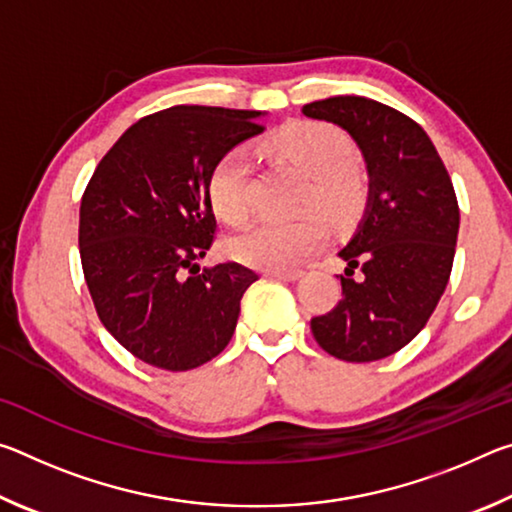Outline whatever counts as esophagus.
Masks as SVG:
<instances>
[{
  "label": "esophagus",
  "instance_id": "obj_1",
  "mask_svg": "<svg viewBox=\"0 0 512 512\" xmlns=\"http://www.w3.org/2000/svg\"><path fill=\"white\" fill-rule=\"evenodd\" d=\"M264 275L266 277H277V280L293 282V280H298L302 271H298V268H268V271H264Z\"/></svg>",
  "mask_w": 512,
  "mask_h": 512
}]
</instances>
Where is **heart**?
I'll list each match as a JSON object with an SVG mask.
<instances>
[{
  "instance_id": "obj_1",
  "label": "heart",
  "mask_w": 512,
  "mask_h": 512,
  "mask_svg": "<svg viewBox=\"0 0 512 512\" xmlns=\"http://www.w3.org/2000/svg\"><path fill=\"white\" fill-rule=\"evenodd\" d=\"M275 158L307 173L302 210L323 212L343 225L357 216L368 198V173L352 155V142L323 121H296L266 142ZM210 203L228 225H244L253 212V160L246 149L223 153L210 173ZM309 212L293 221H262L230 241V255L257 268H291L325 244L323 216Z\"/></svg>"
}]
</instances>
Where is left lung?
<instances>
[{"mask_svg":"<svg viewBox=\"0 0 512 512\" xmlns=\"http://www.w3.org/2000/svg\"><path fill=\"white\" fill-rule=\"evenodd\" d=\"M302 115L348 131L370 173L366 216L339 253L341 300L311 318V334L336 359H384L420 334L452 275L461 219L452 178L418 121L386 103L332 97Z\"/></svg>","mask_w":512,"mask_h":512,"instance_id":"8db88e82","label":"left lung"}]
</instances>
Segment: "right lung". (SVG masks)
I'll return each mask as SVG.
<instances>
[{"mask_svg":"<svg viewBox=\"0 0 512 512\" xmlns=\"http://www.w3.org/2000/svg\"><path fill=\"white\" fill-rule=\"evenodd\" d=\"M257 110L173 106L112 144L81 198L83 275L103 327L149 366H203L235 334L257 273L237 262L198 268L214 244L210 173L264 131Z\"/></svg>","mask_w":512,"mask_h":512,"instance_id":"right-lung-1","label":"right lung"}]
</instances>
